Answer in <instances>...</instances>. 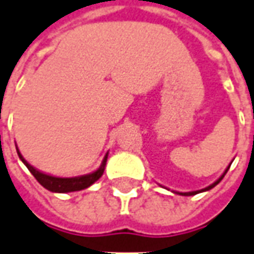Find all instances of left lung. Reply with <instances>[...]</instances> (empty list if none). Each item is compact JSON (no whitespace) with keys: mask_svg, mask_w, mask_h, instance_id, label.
I'll return each mask as SVG.
<instances>
[{"mask_svg":"<svg viewBox=\"0 0 254 254\" xmlns=\"http://www.w3.org/2000/svg\"><path fill=\"white\" fill-rule=\"evenodd\" d=\"M228 169H230V166L227 168L226 172H224V173H223V175H221V176H220L219 179H217V180H216V182L213 183V184H210V186H209V187H206V189L199 190V191H191V192H177V194H180V195H195V194H199V192H203V191H207V190H212L214 187V186H217V184H219V183L221 182V179L224 177V175H226L227 170H228Z\"/></svg>","mask_w":254,"mask_h":254,"instance_id":"left-lung-1","label":"left lung"}]
</instances>
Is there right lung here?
Segmentation results:
<instances>
[{
  "mask_svg": "<svg viewBox=\"0 0 254 254\" xmlns=\"http://www.w3.org/2000/svg\"><path fill=\"white\" fill-rule=\"evenodd\" d=\"M16 150H17V147H16ZM17 155H19V158L22 159L23 164L27 166V169L31 172V175L37 179V182L40 183L42 187H45V189L52 191V192H72V191H81V190L88 189L89 186H92L93 183L102 177L109 154H106V157L103 159V162L99 169L92 172L89 175H84V176L78 177H55L51 176V175H47V173H42V172L37 170L35 168H33L31 165L28 164L27 161L23 158V155L20 154L19 150H17Z\"/></svg>",
  "mask_w": 254,
  "mask_h": 254,
  "instance_id": "obj_1",
  "label": "right lung"
}]
</instances>
